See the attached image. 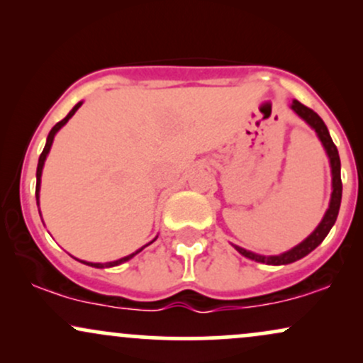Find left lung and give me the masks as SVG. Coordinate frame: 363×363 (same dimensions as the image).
Returning <instances> with one entry per match:
<instances>
[{
    "label": "left lung",
    "instance_id": "left-lung-1",
    "mask_svg": "<svg viewBox=\"0 0 363 363\" xmlns=\"http://www.w3.org/2000/svg\"><path fill=\"white\" fill-rule=\"evenodd\" d=\"M290 109L294 111L298 118L306 121L312 129H314L319 141L323 143L324 150H326V155L329 158V167H331V189H333L331 199H329V206L326 213H324L323 220H320L318 227L314 228V232H312L311 235H307L301 244H297L295 247L289 249V251L281 254H274V256H262V254H256L252 251H247V249L240 247V245L232 244L235 247V251L242 254L244 257H247V259H252L256 262H262V264H273V266L290 264V262L302 259V257H306L307 254L314 251V249L318 247L324 239H326L329 230H331L333 225H335L336 218H338V211L341 205V191H343V186H341V162L338 155V148H336V145L333 143L326 124H324V121L320 119L314 111L309 109V107H306L298 101H291Z\"/></svg>",
    "mask_w": 363,
    "mask_h": 363
}]
</instances>
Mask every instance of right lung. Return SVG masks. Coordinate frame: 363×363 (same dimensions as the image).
<instances>
[{
  "instance_id": "obj_1",
  "label": "right lung",
  "mask_w": 363,
  "mask_h": 363,
  "mask_svg": "<svg viewBox=\"0 0 363 363\" xmlns=\"http://www.w3.org/2000/svg\"><path fill=\"white\" fill-rule=\"evenodd\" d=\"M83 102H78L77 106L73 107L72 111L68 112V116H66L65 119L62 121H60V123L56 124V126H54L51 131H49V135H48V141H45V147H44V150H43V153H40V157H39V164H37V174H35V177H37V186H35V199H37V206H39V191H40V177H43V169H44V162H45V158H48V155H49V152H51V147H52V141H54V136H56V133L60 131V129L65 126L66 123H68L69 119L73 118V114L74 112H77L78 109H80V106H82ZM158 237V235H157ZM157 237L155 239L152 240V242H155L157 240ZM152 242H148V244H145L143 247H140L138 251H135L133 254H129V256H124V257H121V259H116V261H109V262H89V261H82V259H77V261H80V262H83V264H86V266H91V268H112V266H119V264H123V262H126V261H129L131 259V257H135L136 254L138 252H141L143 251L145 247H147V245H150Z\"/></svg>"
}]
</instances>
